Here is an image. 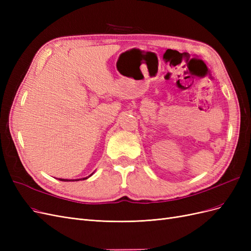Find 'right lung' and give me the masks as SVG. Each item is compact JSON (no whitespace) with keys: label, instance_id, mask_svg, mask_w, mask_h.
<instances>
[{"label":"right lung","instance_id":"obj_1","mask_svg":"<svg viewBox=\"0 0 251 251\" xmlns=\"http://www.w3.org/2000/svg\"><path fill=\"white\" fill-rule=\"evenodd\" d=\"M90 176H92V174H91V175H90ZM90 176H89V177H90ZM89 177H86V178H82V179H88ZM59 180H60V181H74V180H67V179H59ZM78 180H80V179H76V180H75V181H78Z\"/></svg>","mask_w":251,"mask_h":251}]
</instances>
